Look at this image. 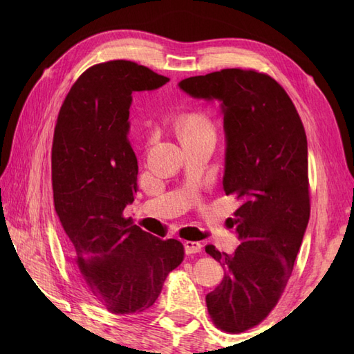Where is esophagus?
Listing matches in <instances>:
<instances>
[{
    "instance_id": "34e87169",
    "label": "esophagus",
    "mask_w": 354,
    "mask_h": 354,
    "mask_svg": "<svg viewBox=\"0 0 354 354\" xmlns=\"http://www.w3.org/2000/svg\"><path fill=\"white\" fill-rule=\"evenodd\" d=\"M184 248H185V254H196V252H201L202 245H201V242H192V240H185Z\"/></svg>"
}]
</instances>
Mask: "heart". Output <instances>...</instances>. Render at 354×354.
Returning <instances> with one entry per match:
<instances>
[{
  "label": "heart",
  "mask_w": 354,
  "mask_h": 354,
  "mask_svg": "<svg viewBox=\"0 0 354 354\" xmlns=\"http://www.w3.org/2000/svg\"><path fill=\"white\" fill-rule=\"evenodd\" d=\"M175 129L183 142L205 138L216 140V124L213 118L202 111L185 112L176 120Z\"/></svg>",
  "instance_id": "obj_1"
}]
</instances>
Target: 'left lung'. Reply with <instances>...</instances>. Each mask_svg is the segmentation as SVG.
I'll use <instances>...</instances> for the list:
<instances>
[{
    "mask_svg": "<svg viewBox=\"0 0 354 354\" xmlns=\"http://www.w3.org/2000/svg\"><path fill=\"white\" fill-rule=\"evenodd\" d=\"M183 91L222 102L227 133L223 190L240 201L234 254L205 252L222 263V283L207 295L213 324L242 333L281 298L310 216L307 138L295 104L265 73L225 68L184 79Z\"/></svg>",
    "mask_w": 354,
    "mask_h": 354,
    "instance_id": "8db88e82",
    "label": "left lung"
}]
</instances>
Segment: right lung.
<instances>
[{"label": "right lung", "mask_w": 354, "mask_h": 354, "mask_svg": "<svg viewBox=\"0 0 354 354\" xmlns=\"http://www.w3.org/2000/svg\"><path fill=\"white\" fill-rule=\"evenodd\" d=\"M167 82L131 61L89 66L66 94L53 135V198L68 250L89 293L122 317L152 307L184 260L179 240L158 239L123 216L138 190L127 137L132 93Z\"/></svg>", "instance_id": "right-lung-1"}]
</instances>
